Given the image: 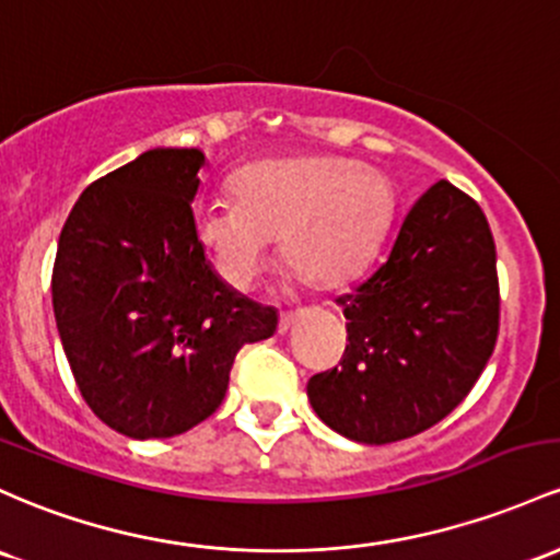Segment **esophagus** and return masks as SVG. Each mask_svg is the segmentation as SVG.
<instances>
[{"instance_id":"1","label":"esophagus","mask_w":560,"mask_h":560,"mask_svg":"<svg viewBox=\"0 0 560 560\" xmlns=\"http://www.w3.org/2000/svg\"><path fill=\"white\" fill-rule=\"evenodd\" d=\"M298 316H300L298 311H281V316H279V331H287V329H290L292 324L298 322Z\"/></svg>"}]
</instances>
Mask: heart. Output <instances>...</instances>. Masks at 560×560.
<instances>
[{
  "instance_id": "heart-1",
  "label": "heart",
  "mask_w": 560,
  "mask_h": 560,
  "mask_svg": "<svg viewBox=\"0 0 560 560\" xmlns=\"http://www.w3.org/2000/svg\"><path fill=\"white\" fill-rule=\"evenodd\" d=\"M233 201L196 210V236L229 284L247 290L281 238V260L311 290H337L377 252L396 212L388 175L335 153L262 159L231 180Z\"/></svg>"
}]
</instances>
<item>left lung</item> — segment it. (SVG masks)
<instances>
[{
    "instance_id": "8db88e82",
    "label": "left lung",
    "mask_w": 560,
    "mask_h": 560,
    "mask_svg": "<svg viewBox=\"0 0 560 560\" xmlns=\"http://www.w3.org/2000/svg\"><path fill=\"white\" fill-rule=\"evenodd\" d=\"M337 305L348 346L340 366L308 380L316 415L377 446L433 428L468 396L500 335L487 214L439 180L407 212L388 257Z\"/></svg>"
}]
</instances>
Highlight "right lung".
<instances>
[{
  "instance_id": "1",
  "label": "right lung",
  "mask_w": 560,
  "mask_h": 560,
  "mask_svg": "<svg viewBox=\"0 0 560 560\" xmlns=\"http://www.w3.org/2000/svg\"><path fill=\"white\" fill-rule=\"evenodd\" d=\"M205 153L153 149L84 188L60 231L52 308L77 388L130 439H170L220 407L244 346L279 313L214 276L196 236Z\"/></svg>"
}]
</instances>
